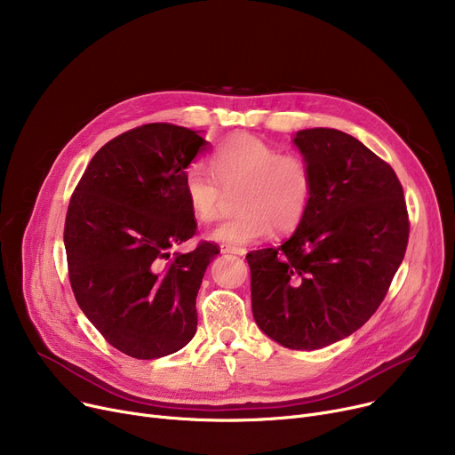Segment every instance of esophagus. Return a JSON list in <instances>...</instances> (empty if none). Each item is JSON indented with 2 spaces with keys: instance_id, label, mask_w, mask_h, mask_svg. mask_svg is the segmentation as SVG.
<instances>
[{
  "instance_id": "esophagus-1",
  "label": "esophagus",
  "mask_w": 455,
  "mask_h": 455,
  "mask_svg": "<svg viewBox=\"0 0 455 455\" xmlns=\"http://www.w3.org/2000/svg\"><path fill=\"white\" fill-rule=\"evenodd\" d=\"M221 252H225V254H237V256H243L245 254L243 249L230 247V245H221Z\"/></svg>"
}]
</instances>
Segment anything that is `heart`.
I'll use <instances>...</instances> for the list:
<instances>
[{"label":"heart","mask_w":455,"mask_h":455,"mask_svg":"<svg viewBox=\"0 0 455 455\" xmlns=\"http://www.w3.org/2000/svg\"><path fill=\"white\" fill-rule=\"evenodd\" d=\"M212 175L191 165L184 191L191 212L203 223L213 221L225 204V191L240 189V213L210 230L215 242L243 247L266 237L271 227L290 232L299 227L314 197V172L295 153H283L273 143L247 132L230 136L210 158Z\"/></svg>","instance_id":"obj_1"}]
</instances>
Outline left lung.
<instances>
[{
  "label": "left lung",
  "instance_id": "8db88e82",
  "mask_svg": "<svg viewBox=\"0 0 455 455\" xmlns=\"http://www.w3.org/2000/svg\"><path fill=\"white\" fill-rule=\"evenodd\" d=\"M297 148L312 165L314 197L278 247L247 254L256 324L293 350H315L362 328L384 302L410 237L393 167L354 136L306 129Z\"/></svg>",
  "mask_w": 455,
  "mask_h": 455
}]
</instances>
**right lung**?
I'll return each instance as SVG.
<instances>
[{"instance_id":"right-lung-1","label":"right lung","mask_w":455,"mask_h":455,"mask_svg":"<svg viewBox=\"0 0 455 455\" xmlns=\"http://www.w3.org/2000/svg\"><path fill=\"white\" fill-rule=\"evenodd\" d=\"M206 143L173 124L131 129L93 155L68 204L76 300L108 345L136 360L173 354L196 336V299L220 247L170 251L197 232L184 177Z\"/></svg>"}]
</instances>
